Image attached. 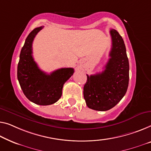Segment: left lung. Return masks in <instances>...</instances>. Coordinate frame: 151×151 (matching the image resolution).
<instances>
[{"label":"left lung","mask_w":151,"mask_h":151,"mask_svg":"<svg viewBox=\"0 0 151 151\" xmlns=\"http://www.w3.org/2000/svg\"><path fill=\"white\" fill-rule=\"evenodd\" d=\"M112 48L110 58L102 73L89 76L83 87V96L89 109L106 111L113 108L125 96L129 84V61L121 36L110 30Z\"/></svg>","instance_id":"left-lung-1"}]
</instances>
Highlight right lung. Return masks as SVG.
<instances>
[{"label":"right lung","instance_id":"add662e5","mask_svg":"<svg viewBox=\"0 0 151 151\" xmlns=\"http://www.w3.org/2000/svg\"><path fill=\"white\" fill-rule=\"evenodd\" d=\"M43 26L29 34L19 55L17 79L24 95L39 105L54 104L61 98L64 84L73 75V68H63L47 74L40 70L32 57V42Z\"/></svg>","mask_w":151,"mask_h":151}]
</instances>
